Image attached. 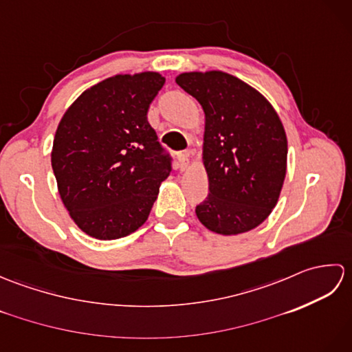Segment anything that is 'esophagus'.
<instances>
[{
	"label": "esophagus",
	"mask_w": 352,
	"mask_h": 352,
	"mask_svg": "<svg viewBox=\"0 0 352 352\" xmlns=\"http://www.w3.org/2000/svg\"><path fill=\"white\" fill-rule=\"evenodd\" d=\"M177 159H178V164H180V168H182L183 170L189 168V164H190L189 153H180V154L177 155Z\"/></svg>",
	"instance_id": "esophagus-1"
}]
</instances>
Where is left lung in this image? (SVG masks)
<instances>
[{"label": "left lung", "instance_id": "obj_1", "mask_svg": "<svg viewBox=\"0 0 352 352\" xmlns=\"http://www.w3.org/2000/svg\"><path fill=\"white\" fill-rule=\"evenodd\" d=\"M206 115L203 164L210 193L197 216L216 234L258 227L278 203L287 169V138L272 104L222 71L175 77Z\"/></svg>", "mask_w": 352, "mask_h": 352}]
</instances>
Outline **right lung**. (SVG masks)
I'll list each match as a JSON object with an SVG mask.
<instances>
[{
	"label": "right lung",
	"mask_w": 352,
	"mask_h": 352,
	"mask_svg": "<svg viewBox=\"0 0 352 352\" xmlns=\"http://www.w3.org/2000/svg\"><path fill=\"white\" fill-rule=\"evenodd\" d=\"M164 81L153 71L109 77L86 89L58 122L51 166L65 208L87 236L134 233L170 174L146 116Z\"/></svg>",
	"instance_id": "add662e5"
}]
</instances>
